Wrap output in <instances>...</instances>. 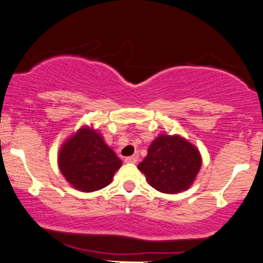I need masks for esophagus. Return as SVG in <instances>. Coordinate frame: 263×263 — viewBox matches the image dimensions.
I'll list each match as a JSON object with an SVG mask.
<instances>
[{"label":"esophagus","mask_w":263,"mask_h":263,"mask_svg":"<svg viewBox=\"0 0 263 263\" xmlns=\"http://www.w3.org/2000/svg\"><path fill=\"white\" fill-rule=\"evenodd\" d=\"M137 161H138V155H133V156L125 157V162H126V163H136Z\"/></svg>","instance_id":"34e87169"}]
</instances>
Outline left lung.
Wrapping results in <instances>:
<instances>
[{
	"label": "left lung",
	"mask_w": 263,
	"mask_h": 263,
	"mask_svg": "<svg viewBox=\"0 0 263 263\" xmlns=\"http://www.w3.org/2000/svg\"><path fill=\"white\" fill-rule=\"evenodd\" d=\"M201 167V156L193 144L180 136L161 135L151 143L147 156L138 164L146 180L162 193L186 191Z\"/></svg>",
	"instance_id": "8db88e82"
}]
</instances>
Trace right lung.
I'll list each match as a JSON object with an SVG mask.
<instances>
[{
	"instance_id": "add662e5",
	"label": "right lung",
	"mask_w": 263,
	"mask_h": 263,
	"mask_svg": "<svg viewBox=\"0 0 263 263\" xmlns=\"http://www.w3.org/2000/svg\"><path fill=\"white\" fill-rule=\"evenodd\" d=\"M59 169L76 190L94 192L110 183L121 161L89 127H83L63 144L58 156Z\"/></svg>"
}]
</instances>
